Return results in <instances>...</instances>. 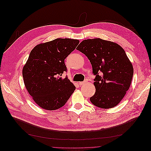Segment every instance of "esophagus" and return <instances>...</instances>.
Here are the masks:
<instances>
[{
    "instance_id": "esophagus-1",
    "label": "esophagus",
    "mask_w": 151,
    "mask_h": 151,
    "mask_svg": "<svg viewBox=\"0 0 151 151\" xmlns=\"http://www.w3.org/2000/svg\"><path fill=\"white\" fill-rule=\"evenodd\" d=\"M87 83V81H84V82H79V84L80 85V86H82V85H84L85 83Z\"/></svg>"
}]
</instances>
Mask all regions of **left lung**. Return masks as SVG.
Here are the masks:
<instances>
[{"label": "left lung", "mask_w": 151, "mask_h": 151, "mask_svg": "<svg viewBox=\"0 0 151 151\" xmlns=\"http://www.w3.org/2000/svg\"><path fill=\"white\" fill-rule=\"evenodd\" d=\"M88 58L95 76L96 93L90 101L96 106H116L129 90L134 68L119 45L100 38L83 40L76 48Z\"/></svg>", "instance_id": "8db88e82"}]
</instances>
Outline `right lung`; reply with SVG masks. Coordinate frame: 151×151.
I'll list each match as a JSON object with an SVG mask.
<instances>
[{
    "label": "right lung",
    "mask_w": 151,
    "mask_h": 151,
    "mask_svg": "<svg viewBox=\"0 0 151 151\" xmlns=\"http://www.w3.org/2000/svg\"><path fill=\"white\" fill-rule=\"evenodd\" d=\"M78 40L57 38L36 45L22 69L27 91L42 108L55 110L67 103L76 89L66 76L65 59L78 45Z\"/></svg>",
    "instance_id": "right-lung-1"
}]
</instances>
